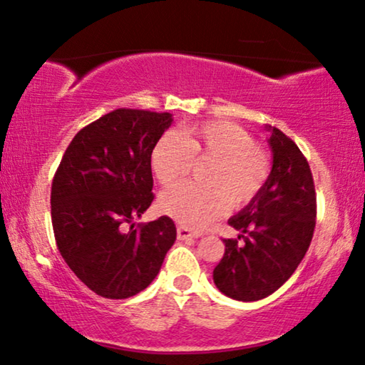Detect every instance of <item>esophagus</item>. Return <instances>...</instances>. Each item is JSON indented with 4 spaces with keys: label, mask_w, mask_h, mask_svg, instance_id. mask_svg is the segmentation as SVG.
<instances>
[{
    "label": "esophagus",
    "mask_w": 365,
    "mask_h": 365,
    "mask_svg": "<svg viewBox=\"0 0 365 365\" xmlns=\"http://www.w3.org/2000/svg\"><path fill=\"white\" fill-rule=\"evenodd\" d=\"M198 236H200V232H197V231L188 230V227H185V226H177V237L180 239V241H187V239H197Z\"/></svg>",
    "instance_id": "1"
}]
</instances>
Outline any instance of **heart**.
I'll use <instances>...</instances> for the list:
<instances>
[{
  "mask_svg": "<svg viewBox=\"0 0 365 365\" xmlns=\"http://www.w3.org/2000/svg\"><path fill=\"white\" fill-rule=\"evenodd\" d=\"M210 160L201 178L168 188L160 208L182 225L201 230L230 208H244L259 197L272 173V157L251 133L231 121H208L162 134L150 152V167L164 187L182 180L193 162Z\"/></svg>",
  "mask_w": 365,
  "mask_h": 365,
  "instance_id": "1",
  "label": "heart"
}]
</instances>
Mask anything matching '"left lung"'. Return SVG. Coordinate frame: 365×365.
<instances>
[{
  "mask_svg": "<svg viewBox=\"0 0 365 365\" xmlns=\"http://www.w3.org/2000/svg\"><path fill=\"white\" fill-rule=\"evenodd\" d=\"M267 129L270 178L259 197L227 221L241 235L225 239V255L213 270L220 292L239 302L262 300L279 290L300 265L317 225L308 160L280 129Z\"/></svg>",
  "mask_w": 365,
  "mask_h": 365,
  "instance_id": "left-lung-1",
  "label": "left lung"
}]
</instances>
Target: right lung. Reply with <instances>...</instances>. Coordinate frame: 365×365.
I'll return each mask as SVG.
<instances>
[{
    "instance_id": "right-lung-1",
    "label": "right lung",
    "mask_w": 365,
    "mask_h": 365,
    "mask_svg": "<svg viewBox=\"0 0 365 365\" xmlns=\"http://www.w3.org/2000/svg\"><path fill=\"white\" fill-rule=\"evenodd\" d=\"M170 124V113L114 110L78 130L53 175L57 247L96 295L111 300L138 295L155 279L175 242L168 216L135 227L133 222L154 200L150 152Z\"/></svg>"
}]
</instances>
